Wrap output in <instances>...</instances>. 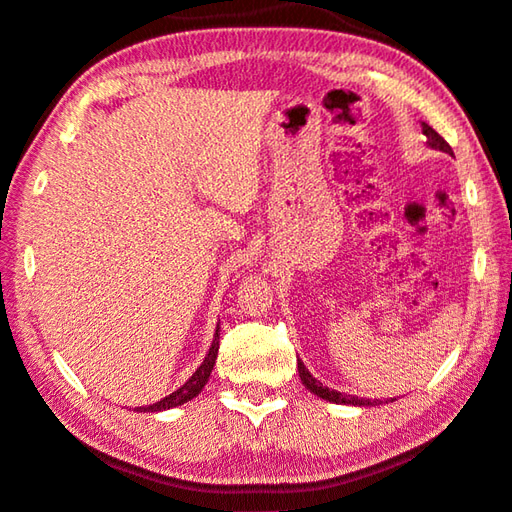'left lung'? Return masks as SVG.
<instances>
[{
  "label": "left lung",
  "instance_id": "left-lung-1",
  "mask_svg": "<svg viewBox=\"0 0 512 512\" xmlns=\"http://www.w3.org/2000/svg\"><path fill=\"white\" fill-rule=\"evenodd\" d=\"M423 134L427 136V145L432 147V150H439V152H445V154H452V147L445 143V138L441 134H436L434 129L423 123ZM297 371H300V378H302V385L309 389V392H313L315 396L324 398V401L329 403H345V405H380L378 401H369V398H358V396H342L340 392H336V389H329V387H322L320 380H315L311 376V371L304 367L302 360H297Z\"/></svg>",
  "mask_w": 512,
  "mask_h": 512
}]
</instances>
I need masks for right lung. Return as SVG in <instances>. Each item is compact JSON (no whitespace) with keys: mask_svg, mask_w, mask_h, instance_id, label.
Returning <instances> with one entry per match:
<instances>
[{"mask_svg":"<svg viewBox=\"0 0 512 512\" xmlns=\"http://www.w3.org/2000/svg\"><path fill=\"white\" fill-rule=\"evenodd\" d=\"M219 329H221V327L217 324L215 340H212L208 356H206V360L201 362V367L190 376V380H185V383H183L179 389H176V392H172L170 396L161 398L159 403L145 405V407H136L134 412H161V410H172V407H179V405H183V403L192 401L194 396H199L201 389L206 387V383H208V378H210V374H212V367H215V360H217V353H219Z\"/></svg>","mask_w":512,"mask_h":512,"instance_id":"obj_1","label":"right lung"}]
</instances>
